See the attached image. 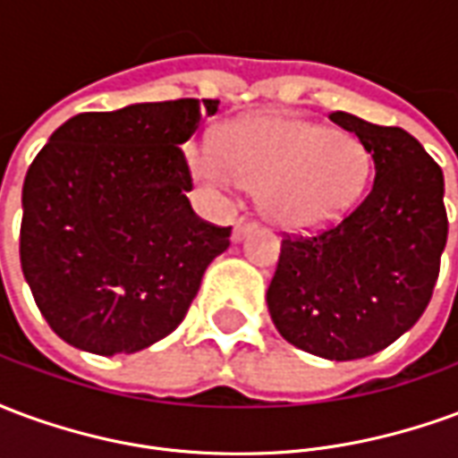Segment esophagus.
<instances>
[{"mask_svg": "<svg viewBox=\"0 0 458 458\" xmlns=\"http://www.w3.org/2000/svg\"><path fill=\"white\" fill-rule=\"evenodd\" d=\"M255 228V223L252 220H245V218H240L238 223H235V228H233V240L238 242V240H242L245 235H248L250 230Z\"/></svg>", "mask_w": 458, "mask_h": 458, "instance_id": "1", "label": "esophagus"}]
</instances>
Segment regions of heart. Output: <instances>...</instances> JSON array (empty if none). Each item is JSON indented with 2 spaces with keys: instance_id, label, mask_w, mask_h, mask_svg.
<instances>
[{
  "instance_id": "b5f03b06",
  "label": "heart",
  "mask_w": 458,
  "mask_h": 458,
  "mask_svg": "<svg viewBox=\"0 0 458 458\" xmlns=\"http://www.w3.org/2000/svg\"><path fill=\"white\" fill-rule=\"evenodd\" d=\"M189 161L210 186L258 189L259 210L284 230L338 220L370 176V154L358 137L282 114L233 122L220 134V147L193 144Z\"/></svg>"
}]
</instances>
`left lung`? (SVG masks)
Segmentation results:
<instances>
[{"label":"left lung","mask_w":458,"mask_h":458,"mask_svg":"<svg viewBox=\"0 0 458 458\" xmlns=\"http://www.w3.org/2000/svg\"><path fill=\"white\" fill-rule=\"evenodd\" d=\"M328 117L363 141L375 179L338 223L282 240L267 307L292 345L355 360L387 348L422 317L449 220L442 169L410 131L348 113Z\"/></svg>","instance_id":"8db88e82"}]
</instances>
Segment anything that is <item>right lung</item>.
Returning a JSON list of instances; mask_svg holds the SVG:
<instances>
[{
  "mask_svg": "<svg viewBox=\"0 0 458 458\" xmlns=\"http://www.w3.org/2000/svg\"><path fill=\"white\" fill-rule=\"evenodd\" d=\"M218 100L127 105L64 122L21 191V269L65 344L137 353L169 336L230 228L199 218L181 144Z\"/></svg>",
  "mask_w": 458,
  "mask_h": 458,
  "instance_id": "add662e5",
  "label": "right lung"
}]
</instances>
